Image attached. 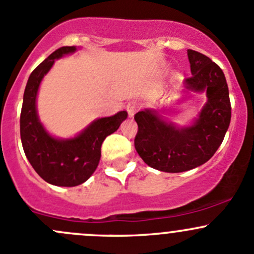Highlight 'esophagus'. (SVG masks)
I'll return each mask as SVG.
<instances>
[{
  "mask_svg": "<svg viewBox=\"0 0 254 254\" xmlns=\"http://www.w3.org/2000/svg\"><path fill=\"white\" fill-rule=\"evenodd\" d=\"M125 108H127V114H129V117H134L136 111H137V103L134 102V101H131V102L127 103Z\"/></svg>",
  "mask_w": 254,
  "mask_h": 254,
  "instance_id": "1",
  "label": "esophagus"
}]
</instances>
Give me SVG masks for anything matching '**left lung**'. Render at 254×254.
<instances>
[{
    "label": "left lung",
    "mask_w": 254,
    "mask_h": 254,
    "mask_svg": "<svg viewBox=\"0 0 254 254\" xmlns=\"http://www.w3.org/2000/svg\"><path fill=\"white\" fill-rule=\"evenodd\" d=\"M190 78L185 86L194 92L205 91L207 103L190 127H178L165 122L156 111L135 114L137 134L135 148L151 168L165 173H181L209 161L221 145L231 119V105L225 75L207 56L188 50Z\"/></svg>",
    "instance_id": "8db88e82"
}]
</instances>
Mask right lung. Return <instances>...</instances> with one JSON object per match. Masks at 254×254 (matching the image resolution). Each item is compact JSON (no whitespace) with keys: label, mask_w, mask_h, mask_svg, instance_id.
<instances>
[{"label":"right lung","mask_w":254,"mask_h":254,"mask_svg":"<svg viewBox=\"0 0 254 254\" xmlns=\"http://www.w3.org/2000/svg\"><path fill=\"white\" fill-rule=\"evenodd\" d=\"M75 51V46L61 47L34 69L26 82L20 113V138L26 158L45 181L64 188L78 186L93 174L101 158L102 142L118 130L127 117V112L122 111L112 117L100 118L68 140L53 137L45 130L36 111L41 80L55 60Z\"/></svg>","instance_id":"add662e5"}]
</instances>
